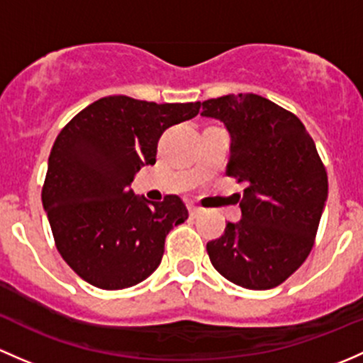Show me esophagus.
Returning <instances> with one entry per match:
<instances>
[{
    "instance_id": "1",
    "label": "esophagus",
    "mask_w": 363,
    "mask_h": 363,
    "mask_svg": "<svg viewBox=\"0 0 363 363\" xmlns=\"http://www.w3.org/2000/svg\"><path fill=\"white\" fill-rule=\"evenodd\" d=\"M201 212H203V208L198 207V205H189V213H191L193 217H198Z\"/></svg>"
}]
</instances>
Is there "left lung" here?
<instances>
[{"label":"left lung","mask_w":363,"mask_h":363,"mask_svg":"<svg viewBox=\"0 0 363 363\" xmlns=\"http://www.w3.org/2000/svg\"><path fill=\"white\" fill-rule=\"evenodd\" d=\"M201 106V116L230 132L226 174L247 186L242 219L207 243L208 257L226 280L268 291L313 249L329 191L325 167L299 118L261 95L230 94Z\"/></svg>","instance_id":"obj_1"}]
</instances>
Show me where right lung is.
Returning a JSON list of instances; mask_svg holds the SVG:
<instances>
[{
	"mask_svg": "<svg viewBox=\"0 0 363 363\" xmlns=\"http://www.w3.org/2000/svg\"><path fill=\"white\" fill-rule=\"evenodd\" d=\"M200 102L156 104L111 95L86 106L53 143L41 201L57 250L90 285L120 291L160 266L169 231L188 219L175 194L160 203L130 184L155 165L162 133L191 120Z\"/></svg>",
	"mask_w": 363,
	"mask_h": 363,
	"instance_id": "add662e5",
	"label": "right lung"
}]
</instances>
